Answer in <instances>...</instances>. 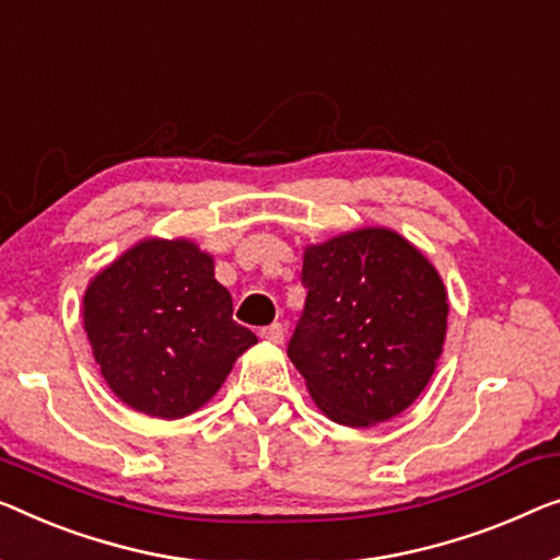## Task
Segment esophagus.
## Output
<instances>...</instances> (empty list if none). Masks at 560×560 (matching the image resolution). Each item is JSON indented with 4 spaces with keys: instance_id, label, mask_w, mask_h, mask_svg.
I'll list each match as a JSON object with an SVG mask.
<instances>
[{
    "instance_id": "1",
    "label": "esophagus",
    "mask_w": 560,
    "mask_h": 560,
    "mask_svg": "<svg viewBox=\"0 0 560 560\" xmlns=\"http://www.w3.org/2000/svg\"><path fill=\"white\" fill-rule=\"evenodd\" d=\"M261 339H266V341H271V345H281L283 341V324H279V322H273V324H269V327H261Z\"/></svg>"
}]
</instances>
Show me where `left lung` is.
<instances>
[{
  "label": "left lung",
  "instance_id": "1",
  "mask_svg": "<svg viewBox=\"0 0 560 560\" xmlns=\"http://www.w3.org/2000/svg\"><path fill=\"white\" fill-rule=\"evenodd\" d=\"M304 312L289 357L334 422L370 428L407 410L435 372L447 331L440 273L387 229L308 246Z\"/></svg>",
  "mask_w": 560,
  "mask_h": 560
}]
</instances>
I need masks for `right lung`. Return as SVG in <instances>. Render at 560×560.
<instances>
[{
	"label": "right lung",
	"instance_id": "obj_1",
	"mask_svg": "<svg viewBox=\"0 0 560 560\" xmlns=\"http://www.w3.org/2000/svg\"><path fill=\"white\" fill-rule=\"evenodd\" d=\"M85 331L110 389L132 410L175 420L206 405L256 334L233 322L213 258L190 241H143L97 273Z\"/></svg>",
	"mask_w": 560,
	"mask_h": 560
}]
</instances>
